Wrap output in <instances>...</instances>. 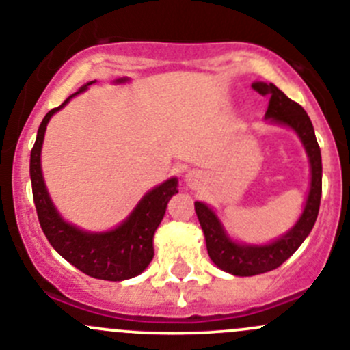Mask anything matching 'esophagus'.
<instances>
[{"label":"esophagus","instance_id":"obj_1","mask_svg":"<svg viewBox=\"0 0 350 350\" xmlns=\"http://www.w3.org/2000/svg\"><path fill=\"white\" fill-rule=\"evenodd\" d=\"M185 185L189 187V189H196L200 187L203 182V173L200 170H191V172L185 173V178H184Z\"/></svg>","mask_w":350,"mask_h":350}]
</instances>
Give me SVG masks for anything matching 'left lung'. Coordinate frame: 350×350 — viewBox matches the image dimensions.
I'll list each match as a JSON object with an SVG mask.
<instances>
[{"instance_id":"1","label":"left lung","mask_w":350,"mask_h":350,"mask_svg":"<svg viewBox=\"0 0 350 350\" xmlns=\"http://www.w3.org/2000/svg\"><path fill=\"white\" fill-rule=\"evenodd\" d=\"M252 88L259 94L270 96L268 110L265 113L267 124L284 126L299 138L308 157L310 182H308V193L303 203V210L295 226L275 240L265 243L240 242L228 233L221 217L212 206L203 202H194L210 259L222 271L237 277L267 273L279 268L284 261L295 254L314 228L319 213L321 193H323V161H321V148L315 140L310 117L296 101L289 100L273 83L254 82Z\"/></svg>"}]
</instances>
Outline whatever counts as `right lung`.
Wrapping results in <instances>:
<instances>
[{
    "label": "right lung",
    "mask_w": 350,
    "mask_h": 350,
    "mask_svg": "<svg viewBox=\"0 0 350 350\" xmlns=\"http://www.w3.org/2000/svg\"><path fill=\"white\" fill-rule=\"evenodd\" d=\"M116 83L129 82L128 77H120L113 80ZM96 80L83 83L77 92L66 98L63 105L52 108L43 117L36 133L35 147L31 150L29 177L33 187V200H35L36 213L43 233L51 242V245L63 256L68 262L79 268L89 277L100 280H112L120 282L140 275L150 265L154 258V233L159 228L165 217L166 205L173 194L178 193V178L170 177L163 184L156 185L140 198L137 206L129 212L122 222L107 231L82 230L66 219L55 208L49 194L45 178L42 172V147L49 120L54 113L70 103L71 98L80 92L88 91L89 85Z\"/></svg>",
    "instance_id": "1"
}]
</instances>
